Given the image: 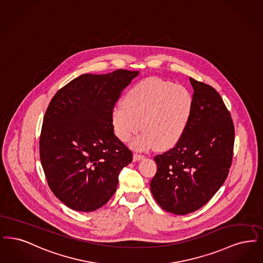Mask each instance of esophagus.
<instances>
[{
	"label": "esophagus",
	"mask_w": 263,
	"mask_h": 263,
	"mask_svg": "<svg viewBox=\"0 0 263 263\" xmlns=\"http://www.w3.org/2000/svg\"><path fill=\"white\" fill-rule=\"evenodd\" d=\"M143 158H144V156L141 155V154H138V153H135V154H134V160L135 161L141 160V159H143Z\"/></svg>",
	"instance_id": "obj_1"
}]
</instances>
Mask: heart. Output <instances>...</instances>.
<instances>
[{
	"label": "heart",
	"instance_id": "b5f03b06",
	"mask_svg": "<svg viewBox=\"0 0 263 263\" xmlns=\"http://www.w3.org/2000/svg\"><path fill=\"white\" fill-rule=\"evenodd\" d=\"M194 96L183 85L152 77L141 80L126 92L124 102L112 111V125L118 138L133 141L138 150H166L183 137L194 113Z\"/></svg>",
	"mask_w": 263,
	"mask_h": 263
}]
</instances>
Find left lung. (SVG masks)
Masks as SVG:
<instances>
[{"label":"left lung","mask_w":263,"mask_h":263,"mask_svg":"<svg viewBox=\"0 0 263 263\" xmlns=\"http://www.w3.org/2000/svg\"><path fill=\"white\" fill-rule=\"evenodd\" d=\"M194 113L173 148L156 155L151 193L166 211L185 215L206 204L227 179L235 128L223 99L212 86L190 78Z\"/></svg>","instance_id":"8db88e82"}]
</instances>
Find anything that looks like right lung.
Listing matches in <instances>:
<instances>
[{
	"mask_svg": "<svg viewBox=\"0 0 263 263\" xmlns=\"http://www.w3.org/2000/svg\"><path fill=\"white\" fill-rule=\"evenodd\" d=\"M138 71L81 74L54 95L39 140L49 187L76 211H94L117 191L133 152L115 136L112 111Z\"/></svg>",
	"mask_w": 263,
	"mask_h": 263,
	"instance_id": "right-lung-1",
	"label": "right lung"
}]
</instances>
